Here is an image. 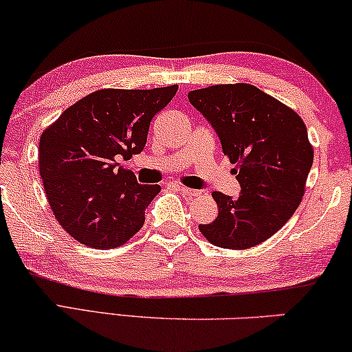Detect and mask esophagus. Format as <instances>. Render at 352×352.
<instances>
[{
  "instance_id": "1",
  "label": "esophagus",
  "mask_w": 352,
  "mask_h": 352,
  "mask_svg": "<svg viewBox=\"0 0 352 352\" xmlns=\"http://www.w3.org/2000/svg\"><path fill=\"white\" fill-rule=\"evenodd\" d=\"M177 190L180 191L182 194H185V196H188V197H194V196H197V194H199L197 190H191V188H186V186H182V185H177Z\"/></svg>"
}]
</instances>
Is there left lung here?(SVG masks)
Listing matches in <instances>:
<instances>
[{
    "label": "left lung",
    "instance_id": "8db88e82",
    "mask_svg": "<svg viewBox=\"0 0 352 352\" xmlns=\"http://www.w3.org/2000/svg\"><path fill=\"white\" fill-rule=\"evenodd\" d=\"M221 140L242 186L237 199L213 191L218 217L199 224L214 246L246 250L270 239L300 204L313 146L303 120L250 83L213 85L188 93Z\"/></svg>",
    "mask_w": 352,
    "mask_h": 352
}]
</instances>
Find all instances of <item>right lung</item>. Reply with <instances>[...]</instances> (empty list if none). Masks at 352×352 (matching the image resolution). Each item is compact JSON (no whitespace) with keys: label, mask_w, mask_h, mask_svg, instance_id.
<instances>
[{"label":"right lung","mask_w":352,"mask_h":352,"mask_svg":"<svg viewBox=\"0 0 352 352\" xmlns=\"http://www.w3.org/2000/svg\"><path fill=\"white\" fill-rule=\"evenodd\" d=\"M177 90L93 91L44 129L39 172L45 196L56 221L77 242L118 248L144 226L145 208L161 186L140 185L118 161L144 150L151 118Z\"/></svg>","instance_id":"add662e5"}]
</instances>
